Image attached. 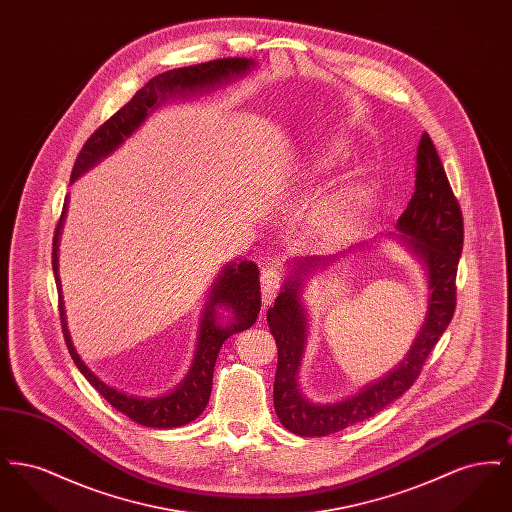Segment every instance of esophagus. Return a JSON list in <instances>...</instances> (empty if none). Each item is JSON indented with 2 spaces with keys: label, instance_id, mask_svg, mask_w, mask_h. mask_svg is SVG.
I'll use <instances>...</instances> for the list:
<instances>
[{
  "label": "esophagus",
  "instance_id": "34e87169",
  "mask_svg": "<svg viewBox=\"0 0 512 512\" xmlns=\"http://www.w3.org/2000/svg\"><path fill=\"white\" fill-rule=\"evenodd\" d=\"M280 286H282V276H280L278 270H272V268L263 270V274H261L263 305H267L268 307V305L274 301V297H276V293L280 290Z\"/></svg>",
  "mask_w": 512,
  "mask_h": 512
}]
</instances>
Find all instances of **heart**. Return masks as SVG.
I'll use <instances>...</instances> for the list:
<instances>
[{"instance_id":"heart-1","label":"heart","mask_w":512,"mask_h":512,"mask_svg":"<svg viewBox=\"0 0 512 512\" xmlns=\"http://www.w3.org/2000/svg\"><path fill=\"white\" fill-rule=\"evenodd\" d=\"M353 146L343 138H324L309 147L293 165L288 184L299 186L318 176L345 169L353 159ZM372 205V190L365 180H347L317 199L311 226L324 244L347 242L365 222Z\"/></svg>"}]
</instances>
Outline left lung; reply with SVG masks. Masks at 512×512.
Segmentation results:
<instances>
[{"mask_svg":"<svg viewBox=\"0 0 512 512\" xmlns=\"http://www.w3.org/2000/svg\"><path fill=\"white\" fill-rule=\"evenodd\" d=\"M397 234L386 238L403 245L424 268L428 280L426 317L403 361L380 380L334 403H315L299 386V368L309 340V311L303 286L318 268L330 267L347 253L370 247H349L332 257H311L288 263V274L274 307L267 313L270 334L278 347L274 376V409L286 430L301 438H320L380 413L414 384L426 357L455 313V278L463 251V215L449 186L432 138L424 132L416 149L414 194L399 217Z\"/></svg>","mask_w":512,"mask_h":512,"instance_id":"left-lung-1","label":"left lung"}]
</instances>
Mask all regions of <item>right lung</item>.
I'll return each mask as SVG.
<instances>
[{"label":"right lung","instance_id":"right-lung-1","mask_svg":"<svg viewBox=\"0 0 512 512\" xmlns=\"http://www.w3.org/2000/svg\"><path fill=\"white\" fill-rule=\"evenodd\" d=\"M257 69L253 59L234 57V59H217L201 65L182 67L151 78L136 96L119 109L109 121L101 124L98 130L88 138V142L78 153L71 172V184L80 176L98 167L109 155H113L130 138L151 113L161 109L171 99H190L215 92L226 84H234ZM69 209V195L63 203V213L57 222L53 236V274L59 292V315L63 336L67 341L69 353L74 365L82 376L111 403L117 411L126 414L130 420L147 426V428H178L195 420L209 403L213 388V370L219 357L220 347L230 336L244 332L255 324L261 311V286H259V268L253 261H232L220 268L215 276L211 290L207 293L195 345L194 361L186 378L165 395L142 397L119 390L103 382L98 374L82 361L78 355L65 317V301L59 278V240L63 224ZM230 312L231 317H223ZM227 322L224 323L223 320Z\"/></svg>","mask_w":512,"mask_h":512}]
</instances>
